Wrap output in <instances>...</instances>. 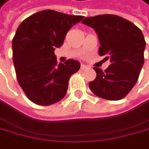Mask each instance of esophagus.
I'll return each mask as SVG.
<instances>
[{
	"mask_svg": "<svg viewBox=\"0 0 149 149\" xmlns=\"http://www.w3.org/2000/svg\"><path fill=\"white\" fill-rule=\"evenodd\" d=\"M80 68H81V70H86V69L87 68V66H86V64H84V63H81V66H80Z\"/></svg>",
	"mask_w": 149,
	"mask_h": 149,
	"instance_id": "34e87169",
	"label": "esophagus"
}]
</instances>
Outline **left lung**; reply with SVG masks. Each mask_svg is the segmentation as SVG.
I'll use <instances>...</instances> for the list:
<instances>
[{"mask_svg": "<svg viewBox=\"0 0 149 149\" xmlns=\"http://www.w3.org/2000/svg\"><path fill=\"white\" fill-rule=\"evenodd\" d=\"M82 24L95 31L101 44L99 54L110 61L104 71L93 67L96 78L89 82L91 91L102 99H123L135 86L144 63L146 41L142 31L116 15L86 17Z\"/></svg>", "mask_w": 149, "mask_h": 149, "instance_id": "8db88e82", "label": "left lung"}]
</instances>
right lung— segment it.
<instances>
[{"label":"right lung","instance_id":"1","mask_svg":"<svg viewBox=\"0 0 149 149\" xmlns=\"http://www.w3.org/2000/svg\"><path fill=\"white\" fill-rule=\"evenodd\" d=\"M83 18L47 9L18 26L12 40L13 63L17 81L33 102L47 106L65 96L69 79L80 63L69 59L57 64L55 49L63 46L68 31Z\"/></svg>","mask_w":149,"mask_h":149}]
</instances>
